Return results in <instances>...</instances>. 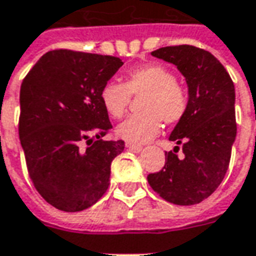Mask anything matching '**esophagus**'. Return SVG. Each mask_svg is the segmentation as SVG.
Listing matches in <instances>:
<instances>
[{
	"mask_svg": "<svg viewBox=\"0 0 256 256\" xmlns=\"http://www.w3.org/2000/svg\"><path fill=\"white\" fill-rule=\"evenodd\" d=\"M128 148L130 150H133V152H140V150H142V146L141 145H137V144H132V142H128Z\"/></svg>",
	"mask_w": 256,
	"mask_h": 256,
	"instance_id": "esophagus-1",
	"label": "esophagus"
}]
</instances>
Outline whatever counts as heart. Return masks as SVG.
Instances as JSON below:
<instances>
[{"instance_id": "obj_1", "label": "heart", "mask_w": 256, "mask_h": 256, "mask_svg": "<svg viewBox=\"0 0 256 256\" xmlns=\"http://www.w3.org/2000/svg\"><path fill=\"white\" fill-rule=\"evenodd\" d=\"M138 96H142L141 114L126 119L116 130L120 138L130 142L150 141L160 133L162 122L176 124L188 112V88L163 64H144L128 70L123 84L106 82L100 90L101 104L115 119H120L128 112L132 97Z\"/></svg>"}]
</instances>
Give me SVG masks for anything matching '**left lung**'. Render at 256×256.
Masks as SVG:
<instances>
[{
    "mask_svg": "<svg viewBox=\"0 0 256 256\" xmlns=\"http://www.w3.org/2000/svg\"><path fill=\"white\" fill-rule=\"evenodd\" d=\"M150 54L176 64L185 76L189 108L168 138L180 146L166 152L164 167L150 174L148 182L168 203L198 204L216 190L229 167L237 133L234 84L225 67L200 48L166 46ZM180 148L182 158L176 155Z\"/></svg>",
    "mask_w": 256,
    "mask_h": 256,
    "instance_id": "1",
    "label": "left lung"
}]
</instances>
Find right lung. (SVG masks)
Returning a JSON list of instances; mask_svg holds the SVG:
<instances>
[{"label":"right lung","mask_w":256,"mask_h":256,"mask_svg":"<svg viewBox=\"0 0 256 256\" xmlns=\"http://www.w3.org/2000/svg\"><path fill=\"white\" fill-rule=\"evenodd\" d=\"M114 56L56 49L45 53L20 88L19 137L34 186L54 208H89L110 186L124 141L112 128L100 90L122 67Z\"/></svg>","instance_id":"1"}]
</instances>
